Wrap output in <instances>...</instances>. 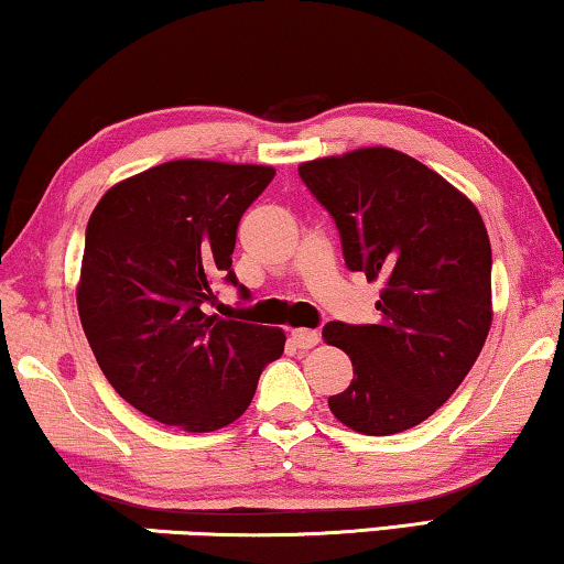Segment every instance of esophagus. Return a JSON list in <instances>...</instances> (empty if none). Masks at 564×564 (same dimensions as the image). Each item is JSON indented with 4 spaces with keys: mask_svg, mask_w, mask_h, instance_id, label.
I'll return each instance as SVG.
<instances>
[{
    "mask_svg": "<svg viewBox=\"0 0 564 564\" xmlns=\"http://www.w3.org/2000/svg\"><path fill=\"white\" fill-rule=\"evenodd\" d=\"M290 338H292V344L297 346V349H313V346L321 341V334H318V330H311V328H295L290 334Z\"/></svg>",
    "mask_w": 564,
    "mask_h": 564,
    "instance_id": "1",
    "label": "esophagus"
}]
</instances>
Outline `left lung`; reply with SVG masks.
Segmentation results:
<instances>
[{
	"label": "left lung",
	"instance_id": "8db88e82",
	"mask_svg": "<svg viewBox=\"0 0 564 564\" xmlns=\"http://www.w3.org/2000/svg\"><path fill=\"white\" fill-rule=\"evenodd\" d=\"M297 174L334 218L346 267L382 282L380 321L323 328L354 367L330 413L367 436L419 426L488 338L492 257L480 213L444 176L382 145L305 161Z\"/></svg>",
	"mask_w": 564,
	"mask_h": 564
}]
</instances>
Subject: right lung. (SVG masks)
<instances>
[{
  "label": "right lung",
  "mask_w": 564,
  "mask_h": 564,
  "mask_svg": "<svg viewBox=\"0 0 564 564\" xmlns=\"http://www.w3.org/2000/svg\"><path fill=\"white\" fill-rule=\"evenodd\" d=\"M272 166L180 159L115 184L87 223L76 305L107 382L149 419L215 431L249 408L280 328L207 313L238 284V220ZM241 297L249 290L238 284Z\"/></svg>",
  "instance_id": "add662e5"
}]
</instances>
